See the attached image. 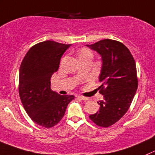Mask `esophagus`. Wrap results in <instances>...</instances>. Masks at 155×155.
<instances>
[{"instance_id":"obj_1","label":"esophagus","mask_w":155,"mask_h":155,"mask_svg":"<svg viewBox=\"0 0 155 155\" xmlns=\"http://www.w3.org/2000/svg\"><path fill=\"white\" fill-rule=\"evenodd\" d=\"M78 98L81 99V100H83V101H88V100H89L87 97H84V96H78Z\"/></svg>"}]
</instances>
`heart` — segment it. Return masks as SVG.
I'll return each instance as SVG.
<instances>
[{
  "instance_id": "b5f03b06",
  "label": "heart",
  "mask_w": 155,
  "mask_h": 155,
  "mask_svg": "<svg viewBox=\"0 0 155 155\" xmlns=\"http://www.w3.org/2000/svg\"><path fill=\"white\" fill-rule=\"evenodd\" d=\"M93 53L89 48H84L79 52V58H92Z\"/></svg>"
}]
</instances>
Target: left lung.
<instances>
[{"instance_id":"8db88e82","label":"left lung","mask_w":155,"mask_h":155,"mask_svg":"<svg viewBox=\"0 0 155 155\" xmlns=\"http://www.w3.org/2000/svg\"><path fill=\"white\" fill-rule=\"evenodd\" d=\"M102 57L99 80L104 101H98V112L89 116L97 126L107 128L123 117L130 107L138 88L135 61L129 48L118 41L103 39L87 45Z\"/></svg>"}]
</instances>
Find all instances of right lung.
<instances>
[{
    "label": "right lung",
    "instance_id": "1",
    "mask_svg": "<svg viewBox=\"0 0 155 155\" xmlns=\"http://www.w3.org/2000/svg\"><path fill=\"white\" fill-rule=\"evenodd\" d=\"M71 44L47 40L36 44L22 61L19 94L22 104L35 123L45 128L58 124L74 95H59L51 89V77L58 71L60 60Z\"/></svg>",
    "mask_w": 155,
    "mask_h": 155
}]
</instances>
